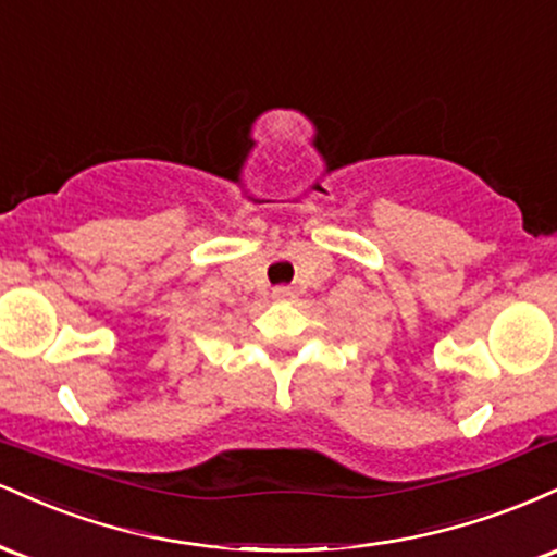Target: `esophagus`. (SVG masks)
Masks as SVG:
<instances>
[{
	"label": "esophagus",
	"instance_id": "esophagus-1",
	"mask_svg": "<svg viewBox=\"0 0 557 557\" xmlns=\"http://www.w3.org/2000/svg\"><path fill=\"white\" fill-rule=\"evenodd\" d=\"M272 298L274 300H293L296 298V290H293L290 285H277V287H272Z\"/></svg>",
	"mask_w": 557,
	"mask_h": 557
}]
</instances>
